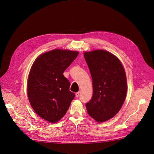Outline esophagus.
<instances>
[{
    "label": "esophagus",
    "instance_id": "34e87169",
    "mask_svg": "<svg viewBox=\"0 0 154 154\" xmlns=\"http://www.w3.org/2000/svg\"><path fill=\"white\" fill-rule=\"evenodd\" d=\"M79 94H80V92H76V93H75V96H76L77 97H78L79 96Z\"/></svg>",
    "mask_w": 154,
    "mask_h": 154
}]
</instances>
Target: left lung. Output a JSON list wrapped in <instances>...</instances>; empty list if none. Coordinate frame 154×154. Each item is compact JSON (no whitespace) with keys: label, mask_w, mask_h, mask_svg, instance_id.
Here are the masks:
<instances>
[{"label":"left lung","mask_w":154,"mask_h":154,"mask_svg":"<svg viewBox=\"0 0 154 154\" xmlns=\"http://www.w3.org/2000/svg\"><path fill=\"white\" fill-rule=\"evenodd\" d=\"M92 79L93 94L85 104L91 117L99 123L114 117L121 109L127 92L126 73L119 58L104 50L84 53Z\"/></svg>","instance_id":"obj_1"}]
</instances>
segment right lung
Segmentation results:
<instances>
[{
  "label": "right lung",
  "mask_w": 154,
  "mask_h": 154,
  "mask_svg": "<svg viewBox=\"0 0 154 154\" xmlns=\"http://www.w3.org/2000/svg\"><path fill=\"white\" fill-rule=\"evenodd\" d=\"M78 55L77 51L55 49L39 55L31 66L27 82L29 101L36 114L50 123L64 116L75 97L63 73Z\"/></svg>",
  "instance_id": "right-lung-1"
}]
</instances>
